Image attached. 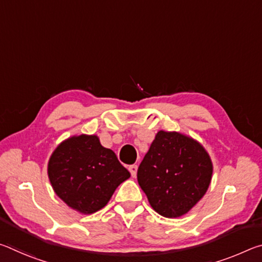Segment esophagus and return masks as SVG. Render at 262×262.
Listing matches in <instances>:
<instances>
[{"label": "esophagus", "instance_id": "1", "mask_svg": "<svg viewBox=\"0 0 262 262\" xmlns=\"http://www.w3.org/2000/svg\"><path fill=\"white\" fill-rule=\"evenodd\" d=\"M128 170H129L132 177H136V173H137V165H130L129 167H128Z\"/></svg>", "mask_w": 262, "mask_h": 262}]
</instances>
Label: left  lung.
Instances as JSON below:
<instances>
[{
    "label": "left lung",
    "instance_id": "left-lung-1",
    "mask_svg": "<svg viewBox=\"0 0 262 262\" xmlns=\"http://www.w3.org/2000/svg\"><path fill=\"white\" fill-rule=\"evenodd\" d=\"M212 164L192 137L159 130L137 170L150 206L168 219L188 212L209 187Z\"/></svg>",
    "mask_w": 262,
    "mask_h": 262
}]
</instances>
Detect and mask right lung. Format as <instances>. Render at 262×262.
<instances>
[{
    "instance_id": "add662e5",
    "label": "right lung",
    "mask_w": 262,
    "mask_h": 262,
    "mask_svg": "<svg viewBox=\"0 0 262 262\" xmlns=\"http://www.w3.org/2000/svg\"><path fill=\"white\" fill-rule=\"evenodd\" d=\"M129 177L117 155L104 148L96 135L63 141L48 162V178L54 192L83 214L104 208L118 186Z\"/></svg>"
}]
</instances>
